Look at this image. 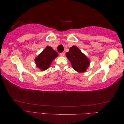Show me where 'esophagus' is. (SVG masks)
I'll return each mask as SVG.
<instances>
[{
  "label": "esophagus",
  "instance_id": "obj_1",
  "mask_svg": "<svg viewBox=\"0 0 124 124\" xmlns=\"http://www.w3.org/2000/svg\"><path fill=\"white\" fill-rule=\"evenodd\" d=\"M60 55H61V56H63L65 55V53H63V52H62V53H60Z\"/></svg>",
  "mask_w": 124,
  "mask_h": 124
}]
</instances>
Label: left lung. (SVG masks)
<instances>
[{
    "label": "left lung",
    "mask_w": 124,
    "mask_h": 124,
    "mask_svg": "<svg viewBox=\"0 0 124 124\" xmlns=\"http://www.w3.org/2000/svg\"><path fill=\"white\" fill-rule=\"evenodd\" d=\"M66 55L72 68L78 72H85L89 66V59L76 46L70 47Z\"/></svg>",
    "instance_id": "obj_1"
}]
</instances>
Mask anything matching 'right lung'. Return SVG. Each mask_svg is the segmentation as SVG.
Here are the masks:
<instances>
[{
	"label": "right lung",
	"mask_w": 124,
	"mask_h": 124,
	"mask_svg": "<svg viewBox=\"0 0 124 124\" xmlns=\"http://www.w3.org/2000/svg\"><path fill=\"white\" fill-rule=\"evenodd\" d=\"M57 56V52L51 46H47L36 58V66L41 70H46L49 68L52 62Z\"/></svg>",
	"instance_id": "obj_1"
}]
</instances>
